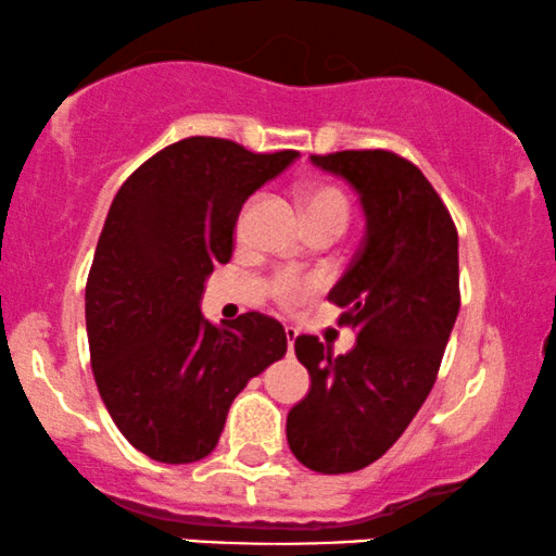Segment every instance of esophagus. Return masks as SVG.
Listing matches in <instances>:
<instances>
[{
	"label": "esophagus",
	"instance_id": "obj_1",
	"mask_svg": "<svg viewBox=\"0 0 556 556\" xmlns=\"http://www.w3.org/2000/svg\"><path fill=\"white\" fill-rule=\"evenodd\" d=\"M285 336H287V351H290V354H292L294 339H298V330H294L292 326H287V328H285Z\"/></svg>",
	"mask_w": 556,
	"mask_h": 556
}]
</instances>
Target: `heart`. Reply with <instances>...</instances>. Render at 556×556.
<instances>
[{"label": "heart", "instance_id": "obj_1", "mask_svg": "<svg viewBox=\"0 0 556 556\" xmlns=\"http://www.w3.org/2000/svg\"><path fill=\"white\" fill-rule=\"evenodd\" d=\"M302 210H305V220H339L346 226L349 220V200L341 189L336 187H313L302 197ZM245 215V213H243ZM243 215L238 220V233H243ZM318 290V279L311 274L282 271L271 279V298L282 307L302 305L311 294Z\"/></svg>", "mask_w": 556, "mask_h": 556}]
</instances>
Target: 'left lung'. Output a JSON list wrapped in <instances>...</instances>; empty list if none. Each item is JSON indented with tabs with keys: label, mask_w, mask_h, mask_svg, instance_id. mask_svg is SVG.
Instances as JSON below:
<instances>
[{
	"label": "left lung",
	"mask_w": 556,
	"mask_h": 556,
	"mask_svg": "<svg viewBox=\"0 0 556 556\" xmlns=\"http://www.w3.org/2000/svg\"><path fill=\"white\" fill-rule=\"evenodd\" d=\"M311 161L359 192L367 236L328 292L354 349L333 356L318 336L294 341L311 392L287 416V441L313 472L343 475L388 452L433 388L459 313V236L431 181L397 153Z\"/></svg>",
	"instance_id": "obj_1"
}]
</instances>
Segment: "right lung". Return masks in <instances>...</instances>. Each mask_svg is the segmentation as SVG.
Returning a JSON list of instances; mask_svg holds the SVG:
<instances>
[{
  "mask_svg": "<svg viewBox=\"0 0 556 556\" xmlns=\"http://www.w3.org/2000/svg\"><path fill=\"white\" fill-rule=\"evenodd\" d=\"M294 159L192 136L140 164L112 200L87 279L91 371L115 426L151 459H205L238 392L287 354L282 323L243 313L215 326L200 300L230 262L243 202Z\"/></svg>",
  "mask_w": 556,
  "mask_h": 556,
  "instance_id": "1",
  "label": "right lung"
}]
</instances>
